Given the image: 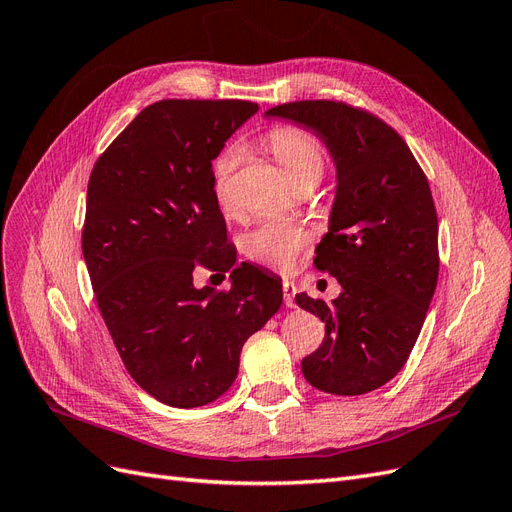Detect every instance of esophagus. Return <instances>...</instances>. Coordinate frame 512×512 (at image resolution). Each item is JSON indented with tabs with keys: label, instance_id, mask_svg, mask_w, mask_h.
<instances>
[{
	"label": "esophagus",
	"instance_id": "esophagus-1",
	"mask_svg": "<svg viewBox=\"0 0 512 512\" xmlns=\"http://www.w3.org/2000/svg\"><path fill=\"white\" fill-rule=\"evenodd\" d=\"M282 290H284V303H286V307H297V286H294V282H288V280H284V284H282Z\"/></svg>",
	"mask_w": 512,
	"mask_h": 512
}]
</instances>
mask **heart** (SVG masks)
<instances>
[{
	"mask_svg": "<svg viewBox=\"0 0 512 512\" xmlns=\"http://www.w3.org/2000/svg\"><path fill=\"white\" fill-rule=\"evenodd\" d=\"M265 145L294 185H316L324 170V151L312 134L297 126H277L265 134ZM237 158V149L228 147L213 162V192L226 213L232 209L230 177ZM307 243L309 237L305 230L290 224L265 222L243 237V254L262 265L290 269Z\"/></svg>",
	"mask_w": 512,
	"mask_h": 512,
	"instance_id": "b5f03b06",
	"label": "heart"
}]
</instances>
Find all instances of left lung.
I'll use <instances>...</instances> for the list:
<instances>
[{"label":"left lung","instance_id":"left-lung-1","mask_svg":"<svg viewBox=\"0 0 512 512\" xmlns=\"http://www.w3.org/2000/svg\"><path fill=\"white\" fill-rule=\"evenodd\" d=\"M312 130L337 168L329 232L314 265L337 277L331 303L297 294L324 322L322 346L301 371L331 395L380 389L406 365L438 284V215L429 181L391 126L363 108L333 100L273 106Z\"/></svg>","mask_w":512,"mask_h":512}]
</instances>
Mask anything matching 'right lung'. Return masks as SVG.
I'll return each instance as SVG.
<instances>
[{
	"label": "right lung",
	"instance_id": "add662e5",
	"mask_svg": "<svg viewBox=\"0 0 512 512\" xmlns=\"http://www.w3.org/2000/svg\"><path fill=\"white\" fill-rule=\"evenodd\" d=\"M258 113L245 100H162L98 158L87 185L83 256L100 314L134 382L173 408L224 395L247 337L282 307V284L237 250L211 162ZM196 266L231 271L228 293L196 289Z\"/></svg>",
	"mask_w": 512,
	"mask_h": 512
}]
</instances>
